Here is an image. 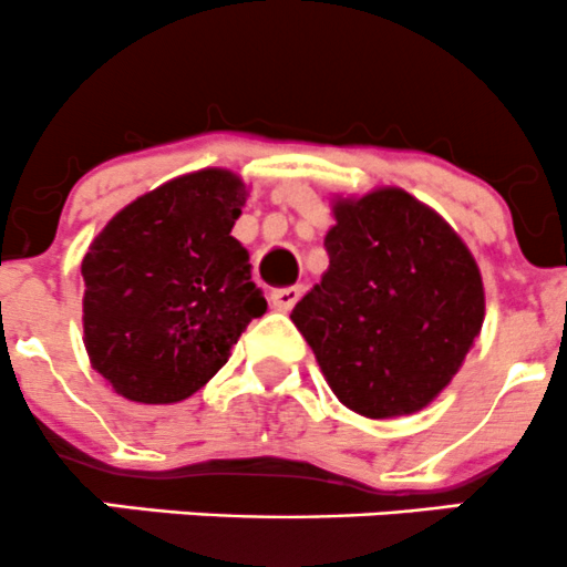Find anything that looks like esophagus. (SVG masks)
I'll return each mask as SVG.
<instances>
[{"instance_id": "obj_1", "label": "esophagus", "mask_w": 567, "mask_h": 567, "mask_svg": "<svg viewBox=\"0 0 567 567\" xmlns=\"http://www.w3.org/2000/svg\"><path fill=\"white\" fill-rule=\"evenodd\" d=\"M271 307L279 309V312H290V309L296 307V301L301 299V288L299 285H293V288H277L271 290Z\"/></svg>"}]
</instances>
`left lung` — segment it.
Instances as JSON below:
<instances>
[{"label": "left lung", "mask_w": 567, "mask_h": 567, "mask_svg": "<svg viewBox=\"0 0 567 567\" xmlns=\"http://www.w3.org/2000/svg\"><path fill=\"white\" fill-rule=\"evenodd\" d=\"M329 268L290 320L344 408L424 410L484 326V282L456 230L399 187L333 204Z\"/></svg>", "instance_id": "left-lung-1"}]
</instances>
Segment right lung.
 I'll list each match as a JSON object with an SVG mask.
<instances>
[{
  "mask_svg": "<svg viewBox=\"0 0 567 567\" xmlns=\"http://www.w3.org/2000/svg\"><path fill=\"white\" fill-rule=\"evenodd\" d=\"M247 200L236 174L204 168L124 206L83 255V344L130 402L193 396L225 367L266 299L230 236Z\"/></svg>",
  "mask_w": 567,
  "mask_h": 567,
  "instance_id": "obj_1",
  "label": "right lung"
}]
</instances>
